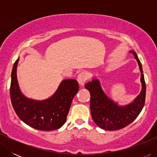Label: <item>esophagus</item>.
Listing matches in <instances>:
<instances>
[{
	"instance_id": "34e87169",
	"label": "esophagus",
	"mask_w": 157,
	"mask_h": 157,
	"mask_svg": "<svg viewBox=\"0 0 157 157\" xmlns=\"http://www.w3.org/2000/svg\"><path fill=\"white\" fill-rule=\"evenodd\" d=\"M88 78H89V74H88L87 72L86 71L81 72L80 74L78 75V76H77V81H78L79 85L81 86H83L84 85L86 81Z\"/></svg>"
}]
</instances>
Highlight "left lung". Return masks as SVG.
Here are the masks:
<instances>
[{
    "mask_svg": "<svg viewBox=\"0 0 157 157\" xmlns=\"http://www.w3.org/2000/svg\"><path fill=\"white\" fill-rule=\"evenodd\" d=\"M138 63L141 72V91L132 103L125 106H120L117 102L109 98L103 91L100 81L96 78L87 83L85 88L91 94L90 109L91 117L98 127L105 130L114 131L128 126L142 110L145 103L146 84L143 74L142 66L136 53L130 51Z\"/></svg>",
    "mask_w": 157,
    "mask_h": 157,
    "instance_id": "left-lung-1",
    "label": "left lung"
}]
</instances>
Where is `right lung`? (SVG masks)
<instances>
[{
    "instance_id": "obj_1",
    "label": "right lung",
    "mask_w": 157,
    "mask_h": 157,
    "mask_svg": "<svg viewBox=\"0 0 157 157\" xmlns=\"http://www.w3.org/2000/svg\"><path fill=\"white\" fill-rule=\"evenodd\" d=\"M19 58L14 63L10 88V100L16 114L27 125L40 131H52L65 124L71 104L79 89L75 79H65L51 97L38 101L21 92L17 79Z\"/></svg>"
}]
</instances>
